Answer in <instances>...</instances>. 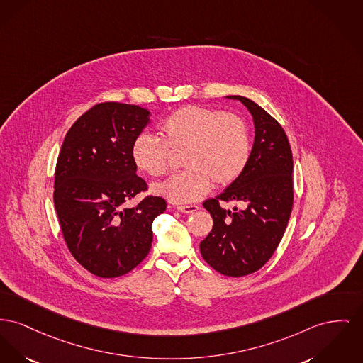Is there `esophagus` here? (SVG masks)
<instances>
[{
    "label": "esophagus",
    "instance_id": "obj_1",
    "mask_svg": "<svg viewBox=\"0 0 363 363\" xmlns=\"http://www.w3.org/2000/svg\"><path fill=\"white\" fill-rule=\"evenodd\" d=\"M177 210H178L179 213H194V211H197V210H199V207H197V206H194V204H191V206H178V207H177Z\"/></svg>",
    "mask_w": 363,
    "mask_h": 363
}]
</instances>
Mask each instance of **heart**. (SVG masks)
I'll return each instance as SVG.
<instances>
[{
  "label": "heart",
  "instance_id": "b5f03b06",
  "mask_svg": "<svg viewBox=\"0 0 363 363\" xmlns=\"http://www.w3.org/2000/svg\"><path fill=\"white\" fill-rule=\"evenodd\" d=\"M162 140L150 133L138 134L131 143V160L137 170L157 177L164 174L170 150L182 152L178 172L157 182L152 191L172 203H191L216 186L237 181L251 157V135L247 123L220 109L186 106L174 111L160 125Z\"/></svg>",
  "mask_w": 363,
  "mask_h": 363
}]
</instances>
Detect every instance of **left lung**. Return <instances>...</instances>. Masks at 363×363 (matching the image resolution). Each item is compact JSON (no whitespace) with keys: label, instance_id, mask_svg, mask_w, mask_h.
Masks as SVG:
<instances>
[{"label":"left lung","instance_id":"8db88e82","mask_svg":"<svg viewBox=\"0 0 363 363\" xmlns=\"http://www.w3.org/2000/svg\"><path fill=\"white\" fill-rule=\"evenodd\" d=\"M241 101L254 119L255 140L247 169L215 199L203 203L213 230L200 242L204 260L223 276L244 277L259 270L277 250L294 206V160L288 137L277 121L252 100ZM235 201L243 207L223 209Z\"/></svg>","mask_w":363,"mask_h":363}]
</instances>
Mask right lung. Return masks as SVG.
Instances as JSON below:
<instances>
[{
	"instance_id": "right-lung-1",
	"label": "right lung",
	"mask_w": 363,
	"mask_h": 363,
	"mask_svg": "<svg viewBox=\"0 0 363 363\" xmlns=\"http://www.w3.org/2000/svg\"><path fill=\"white\" fill-rule=\"evenodd\" d=\"M150 115L138 106L97 104L71 126L62 145L55 208L69 252L97 277H119L138 266L152 247V222L167 207L157 196L125 206L147 191L130 150Z\"/></svg>"
}]
</instances>
